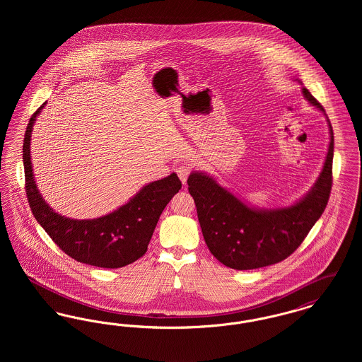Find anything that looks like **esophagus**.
<instances>
[{
  "instance_id": "34e87169",
  "label": "esophagus",
  "mask_w": 362,
  "mask_h": 362,
  "mask_svg": "<svg viewBox=\"0 0 362 362\" xmlns=\"http://www.w3.org/2000/svg\"><path fill=\"white\" fill-rule=\"evenodd\" d=\"M177 176H179V179L182 180V183L183 185H186V182H187V177H189V173H191V165L187 164V163H185V164H182L179 168H177Z\"/></svg>"
}]
</instances>
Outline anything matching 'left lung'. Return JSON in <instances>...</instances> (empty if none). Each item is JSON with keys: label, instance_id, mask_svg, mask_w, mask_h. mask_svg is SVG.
Returning a JSON list of instances; mask_svg holds the SVG:
<instances>
[{"label": "left lung", "instance_id": "1", "mask_svg": "<svg viewBox=\"0 0 362 362\" xmlns=\"http://www.w3.org/2000/svg\"><path fill=\"white\" fill-rule=\"evenodd\" d=\"M305 100L326 115L307 88ZM327 118V115H326ZM329 144L323 168L310 191L291 206L264 209L245 204L205 173L187 179L207 248L226 267L252 270L288 258L305 239L327 205L332 185L334 133L328 121Z\"/></svg>", "mask_w": 362, "mask_h": 362}]
</instances>
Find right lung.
<instances>
[{"mask_svg":"<svg viewBox=\"0 0 362 362\" xmlns=\"http://www.w3.org/2000/svg\"><path fill=\"white\" fill-rule=\"evenodd\" d=\"M45 105L31 117L23 144L25 191L36 221L77 262L104 269H118L136 262L146 252L157 221L164 207L182 189V182L175 173L151 182L124 205L98 218L74 220L57 213L36 186L31 161L33 129Z\"/></svg>","mask_w":362,"mask_h":362,"instance_id":"add662e5","label":"right lung"}]
</instances>
